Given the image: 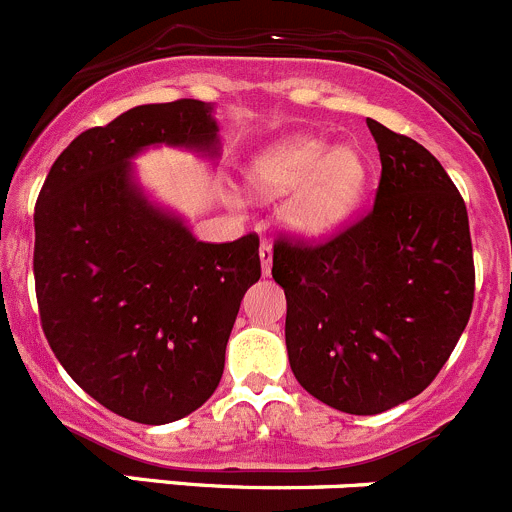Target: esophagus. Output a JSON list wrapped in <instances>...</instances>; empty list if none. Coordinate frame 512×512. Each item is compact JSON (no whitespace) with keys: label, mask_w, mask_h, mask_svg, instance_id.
<instances>
[{"label":"esophagus","mask_w":512,"mask_h":512,"mask_svg":"<svg viewBox=\"0 0 512 512\" xmlns=\"http://www.w3.org/2000/svg\"><path fill=\"white\" fill-rule=\"evenodd\" d=\"M258 256H261L263 276H268V273H271V266H273V246L268 244V241H261V246H258Z\"/></svg>","instance_id":"1"}]
</instances>
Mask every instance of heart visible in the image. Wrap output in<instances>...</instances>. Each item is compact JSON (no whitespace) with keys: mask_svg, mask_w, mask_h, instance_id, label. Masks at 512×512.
Wrapping results in <instances>:
<instances>
[{"mask_svg":"<svg viewBox=\"0 0 512 512\" xmlns=\"http://www.w3.org/2000/svg\"><path fill=\"white\" fill-rule=\"evenodd\" d=\"M368 184V161L351 144L333 146L311 134H293L263 146L249 164V186L281 196V224L298 239L331 236L356 211Z\"/></svg>","mask_w":512,"mask_h":512,"instance_id":"b5f03b06","label":"heart"}]
</instances>
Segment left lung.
Masks as SVG:
<instances>
[{
    "label": "left lung",
    "instance_id": "left-lung-1",
    "mask_svg": "<svg viewBox=\"0 0 512 512\" xmlns=\"http://www.w3.org/2000/svg\"><path fill=\"white\" fill-rule=\"evenodd\" d=\"M381 154L376 204L321 246L278 241L286 351L326 406L376 416L426 391L453 353L475 291L468 211L440 161L366 119Z\"/></svg>",
    "mask_w": 512,
    "mask_h": 512
}]
</instances>
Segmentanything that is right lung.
Masks as SVG:
<instances>
[{"instance_id":"obj_1","label":"right lung","mask_w":512,"mask_h":512,"mask_svg":"<svg viewBox=\"0 0 512 512\" xmlns=\"http://www.w3.org/2000/svg\"><path fill=\"white\" fill-rule=\"evenodd\" d=\"M156 146L216 164L214 104H141L86 129L34 209V283L54 356L94 401L146 426L209 401L241 298L261 278L254 234L204 244L146 194L134 159Z\"/></svg>"}]
</instances>
